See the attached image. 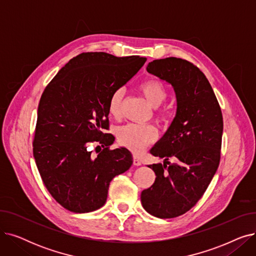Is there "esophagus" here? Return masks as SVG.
Wrapping results in <instances>:
<instances>
[{
	"label": "esophagus",
	"mask_w": 256,
	"mask_h": 256,
	"mask_svg": "<svg viewBox=\"0 0 256 256\" xmlns=\"http://www.w3.org/2000/svg\"><path fill=\"white\" fill-rule=\"evenodd\" d=\"M132 163H134V165H135V166H141V164H142L141 160L136 156H134V162Z\"/></svg>",
	"instance_id": "1"
}]
</instances>
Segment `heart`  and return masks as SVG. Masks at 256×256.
Returning <instances> with one entry per match:
<instances>
[{"instance_id":"b5f03b06","label":"heart","mask_w":256,"mask_h":256,"mask_svg":"<svg viewBox=\"0 0 256 256\" xmlns=\"http://www.w3.org/2000/svg\"><path fill=\"white\" fill-rule=\"evenodd\" d=\"M139 90L152 108H158L167 98V91L163 83L158 80H146L139 85ZM124 91L122 88L114 90L108 102V111L113 117H118L121 113ZM160 117L165 118L166 112H160ZM158 137V132L150 124H128L118 128L117 139L121 145L135 154L141 152L147 145L152 143Z\"/></svg>"}]
</instances>
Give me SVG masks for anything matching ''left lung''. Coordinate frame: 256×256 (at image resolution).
<instances>
[{
	"mask_svg": "<svg viewBox=\"0 0 256 256\" xmlns=\"http://www.w3.org/2000/svg\"><path fill=\"white\" fill-rule=\"evenodd\" d=\"M146 70L172 86L176 113L150 150L166 163L148 166L156 178L142 191L141 204L154 217L174 218L197 204L218 169L223 117L208 78L189 61L176 57L154 60ZM169 157L176 163L168 162Z\"/></svg>",
	"mask_w": 256,
	"mask_h": 256,
	"instance_id": "1",
	"label": "left lung"
}]
</instances>
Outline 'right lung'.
I'll list each match as a JSON object with an SVG mask.
<instances>
[{"instance_id": "obj_1", "label": "right lung", "mask_w": 256, "mask_h": 256, "mask_svg": "<svg viewBox=\"0 0 256 256\" xmlns=\"http://www.w3.org/2000/svg\"><path fill=\"white\" fill-rule=\"evenodd\" d=\"M140 56L115 57L104 52L70 59L40 98L33 142L36 166L50 194L64 208L89 212L106 201L111 180L126 172L132 156L126 147L109 150L108 102L144 65ZM106 146L98 156L91 142Z\"/></svg>"}]
</instances>
